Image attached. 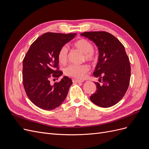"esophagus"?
<instances>
[{"label":"esophagus","instance_id":"34e87169","mask_svg":"<svg viewBox=\"0 0 149 149\" xmlns=\"http://www.w3.org/2000/svg\"><path fill=\"white\" fill-rule=\"evenodd\" d=\"M84 81H83V80H79V79H73V83H83Z\"/></svg>","mask_w":149,"mask_h":149}]
</instances>
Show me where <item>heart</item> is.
Returning <instances> with one entry per match:
<instances>
[{
  "label": "heart",
  "instance_id": "1",
  "mask_svg": "<svg viewBox=\"0 0 149 149\" xmlns=\"http://www.w3.org/2000/svg\"><path fill=\"white\" fill-rule=\"evenodd\" d=\"M74 47L83 53L84 59L90 61L95 62L97 59L96 53L93 49V44L85 38H80L73 43ZM58 61L60 63H65L68 59V49L66 46L62 47L58 55ZM89 70L88 66L86 65H71L65 69V74L70 77L82 78Z\"/></svg>",
  "mask_w": 149,
  "mask_h": 149
}]
</instances>
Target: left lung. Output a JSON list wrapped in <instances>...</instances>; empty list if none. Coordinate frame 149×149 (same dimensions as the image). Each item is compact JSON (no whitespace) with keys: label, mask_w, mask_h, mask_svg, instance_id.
Here are the masks:
<instances>
[{"label":"left lung","mask_w":149,"mask_h":149,"mask_svg":"<svg viewBox=\"0 0 149 149\" xmlns=\"http://www.w3.org/2000/svg\"><path fill=\"white\" fill-rule=\"evenodd\" d=\"M96 45L98 62L93 75L96 91L90 100L101 107H109L121 100L128 89L130 65L125 48L114 35L106 31H88L81 33Z\"/></svg>","instance_id":"obj_1"}]
</instances>
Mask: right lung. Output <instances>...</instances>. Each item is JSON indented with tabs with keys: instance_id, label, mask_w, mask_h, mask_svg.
<instances>
[{
	"instance_id": "1",
	"label": "right lung",
	"mask_w": 149,
	"mask_h": 149,
	"mask_svg": "<svg viewBox=\"0 0 149 149\" xmlns=\"http://www.w3.org/2000/svg\"><path fill=\"white\" fill-rule=\"evenodd\" d=\"M76 35L44 33L31 45L25 56L22 71L25 91L29 100L42 109L53 110L59 107L73 84L67 76H63L60 82L53 85L50 84L49 79L62 75L63 72L58 68V52Z\"/></svg>"
}]
</instances>
